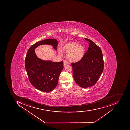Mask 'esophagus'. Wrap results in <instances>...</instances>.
Instances as JSON below:
<instances>
[{
    "instance_id": "34e87169",
    "label": "esophagus",
    "mask_w": 130,
    "mask_h": 130,
    "mask_svg": "<svg viewBox=\"0 0 130 130\" xmlns=\"http://www.w3.org/2000/svg\"><path fill=\"white\" fill-rule=\"evenodd\" d=\"M69 64V62H68V61H66V60H64V66H65L66 65H68Z\"/></svg>"
}]
</instances>
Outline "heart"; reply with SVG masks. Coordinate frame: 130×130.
Returning a JSON list of instances; mask_svg holds the SVG:
<instances>
[{"label": "heart", "instance_id": "obj_1", "mask_svg": "<svg viewBox=\"0 0 130 130\" xmlns=\"http://www.w3.org/2000/svg\"><path fill=\"white\" fill-rule=\"evenodd\" d=\"M62 51L67 54V58L71 62H75L80 60L84 55L85 48L84 46L79 45L75 42H67L62 45ZM59 53L62 54V51L59 50Z\"/></svg>", "mask_w": 130, "mask_h": 130}]
</instances>
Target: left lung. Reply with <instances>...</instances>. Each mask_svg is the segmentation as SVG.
<instances>
[{"mask_svg":"<svg viewBox=\"0 0 130 130\" xmlns=\"http://www.w3.org/2000/svg\"><path fill=\"white\" fill-rule=\"evenodd\" d=\"M88 49L82 59L71 63L73 78L79 86L88 88L97 82L104 70V61L102 50L99 46L88 39Z\"/></svg>","mask_w":130,"mask_h":130,"instance_id":"1","label":"left lung"}]
</instances>
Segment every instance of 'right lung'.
I'll return each instance as SVG.
<instances>
[{
    "label": "right lung",
    "mask_w": 130,
    "mask_h": 130,
    "mask_svg": "<svg viewBox=\"0 0 130 130\" xmlns=\"http://www.w3.org/2000/svg\"><path fill=\"white\" fill-rule=\"evenodd\" d=\"M42 44L53 46L57 50L58 42L54 39H48L39 41L31 46L25 59V67L31 85L43 92L53 91L58 84L60 74L63 69V62L44 61L37 57L35 49Z\"/></svg>",
    "instance_id": "1"
}]
</instances>
